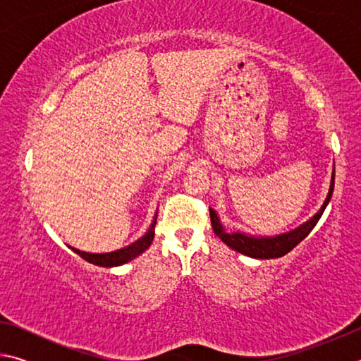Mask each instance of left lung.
<instances>
[{"label": "left lung", "mask_w": 361, "mask_h": 361, "mask_svg": "<svg viewBox=\"0 0 361 361\" xmlns=\"http://www.w3.org/2000/svg\"><path fill=\"white\" fill-rule=\"evenodd\" d=\"M333 189H334V169L331 175V185H329V191L325 202L322 205V209L317 212L309 221H305L304 224L299 226V228L293 229L290 232H285V234H280L276 237H253V235L243 234V232H239V231L228 232L223 228V224L218 218V213L213 209H210L212 228L219 239H221L229 248L235 250V252H239L242 255H247L250 258H256V259L280 258V256L291 252V250L295 248L299 242L304 240L305 237L310 234V231L315 228V224L319 223L323 212L326 209L329 199H331Z\"/></svg>", "instance_id": "1"}]
</instances>
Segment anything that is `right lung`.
Returning a JSON list of instances; mask_svg holds the SVG:
<instances>
[{
    "label": "right lung",
    "mask_w": 361,
    "mask_h": 361,
    "mask_svg": "<svg viewBox=\"0 0 361 361\" xmlns=\"http://www.w3.org/2000/svg\"><path fill=\"white\" fill-rule=\"evenodd\" d=\"M156 221H157V213L154 215V219H152L148 232H146L142 239H138L137 242H133L132 245L126 247V248L116 250V252H111V253H85L78 248H73V252L78 253L82 259H85L87 262H92V264H95V266L114 267V266L126 264V262H129L133 258H137L138 255H142L145 250L149 248L152 239H154Z\"/></svg>",
    "instance_id": "add662e5"
}]
</instances>
